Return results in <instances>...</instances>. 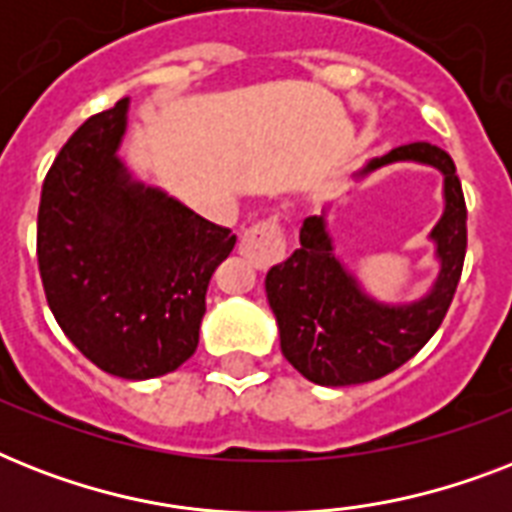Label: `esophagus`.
<instances>
[{"label": "esophagus", "instance_id": "34e87169", "mask_svg": "<svg viewBox=\"0 0 512 512\" xmlns=\"http://www.w3.org/2000/svg\"><path fill=\"white\" fill-rule=\"evenodd\" d=\"M239 252L255 265L257 271H268L271 265L284 260L287 241H284L281 228L276 223H257L249 231H244L239 241Z\"/></svg>", "mask_w": 512, "mask_h": 512}]
</instances>
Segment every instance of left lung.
Returning <instances> with one entry per match:
<instances>
[{
  "label": "left lung",
  "mask_w": 512,
  "mask_h": 512,
  "mask_svg": "<svg viewBox=\"0 0 512 512\" xmlns=\"http://www.w3.org/2000/svg\"><path fill=\"white\" fill-rule=\"evenodd\" d=\"M398 162L428 164L444 175V212L428 239L438 276L412 303H380L335 255L327 212L305 217L300 249L265 276V295L279 324L281 353L305 380L345 388L380 380L436 335L457 292L468 247V209L452 156L430 143H409L372 159L356 180Z\"/></svg>",
  "instance_id": "8db88e82"
}]
</instances>
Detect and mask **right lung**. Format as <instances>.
Here are the masks:
<instances>
[{
    "label": "right lung",
    "mask_w": 512,
    "mask_h": 512,
    "mask_svg": "<svg viewBox=\"0 0 512 512\" xmlns=\"http://www.w3.org/2000/svg\"><path fill=\"white\" fill-rule=\"evenodd\" d=\"M130 100L90 116L44 177L36 257L58 327L103 372L151 380L193 356L236 236L119 159Z\"/></svg>",
    "instance_id": "add662e5"
}]
</instances>
